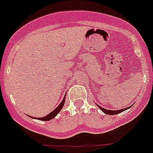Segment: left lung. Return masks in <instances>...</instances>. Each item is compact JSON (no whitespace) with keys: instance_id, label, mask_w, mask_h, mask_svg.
<instances>
[{"instance_id":"1","label":"left lung","mask_w":153,"mask_h":153,"mask_svg":"<svg viewBox=\"0 0 153 153\" xmlns=\"http://www.w3.org/2000/svg\"><path fill=\"white\" fill-rule=\"evenodd\" d=\"M98 107H99V108L102 109V111L104 112L105 114H109V115H114V114H120V113H121V112L125 111L126 109H128V108H125V109H119V110H108V109H104V108H102V107L99 106V105H98Z\"/></svg>"}]
</instances>
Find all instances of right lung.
<instances>
[{
    "mask_svg": "<svg viewBox=\"0 0 153 153\" xmlns=\"http://www.w3.org/2000/svg\"><path fill=\"white\" fill-rule=\"evenodd\" d=\"M64 102H65V98L62 99V101L61 102V103H60L59 105H58L56 108H55L54 110H53L51 113H50L49 114H48L47 116L45 117H40V118H38L39 120H40V121H49V120H51V119H53L54 117H55L56 115H57L59 113V111L61 110V109L62 108V106H63V105H64Z\"/></svg>",
    "mask_w": 153,
    "mask_h": 153,
    "instance_id": "obj_1",
    "label": "right lung"
}]
</instances>
